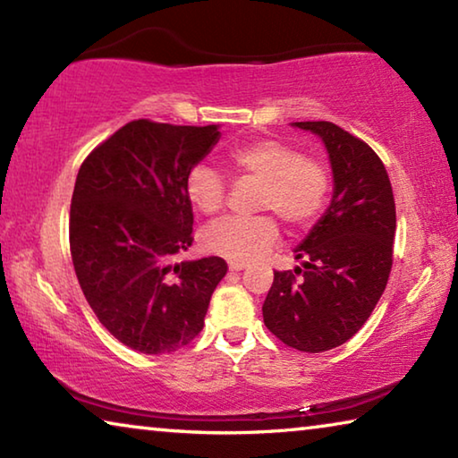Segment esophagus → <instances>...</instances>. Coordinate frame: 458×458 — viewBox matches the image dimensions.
<instances>
[{
    "label": "esophagus",
    "mask_w": 458,
    "mask_h": 458,
    "mask_svg": "<svg viewBox=\"0 0 458 458\" xmlns=\"http://www.w3.org/2000/svg\"><path fill=\"white\" fill-rule=\"evenodd\" d=\"M228 268L230 270H244L246 268V262H242V260H228Z\"/></svg>",
    "instance_id": "obj_1"
}]
</instances>
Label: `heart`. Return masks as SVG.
<instances>
[{"label":"heart","mask_w":458,"mask_h":458,"mask_svg":"<svg viewBox=\"0 0 458 458\" xmlns=\"http://www.w3.org/2000/svg\"><path fill=\"white\" fill-rule=\"evenodd\" d=\"M228 159L240 174L260 182L257 210L275 212L289 228L311 226L325 208L329 193L327 169L284 141L259 139L236 147ZM185 193L199 212L216 214L226 199V182L218 169L196 165L185 177ZM276 236L278 226L273 216L259 214L216 222L204 230L201 242L206 250L226 259L254 260L268 252Z\"/></svg>","instance_id":"1"}]
</instances>
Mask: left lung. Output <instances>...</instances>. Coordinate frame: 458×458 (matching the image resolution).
I'll use <instances>...</instances> for the list:
<instances>
[{
    "label": "left lung",
    "mask_w": 458,
    "mask_h": 458,
    "mask_svg": "<svg viewBox=\"0 0 458 458\" xmlns=\"http://www.w3.org/2000/svg\"><path fill=\"white\" fill-rule=\"evenodd\" d=\"M323 141L333 174L327 210L294 248L301 267L275 273L265 325L299 352L345 344L374 311L392 268L396 206L390 177L368 143L327 121L293 123Z\"/></svg>",
    "instance_id": "1"
}]
</instances>
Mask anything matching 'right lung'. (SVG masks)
<instances>
[{
  "label": "right lung",
  "mask_w": 458,
  "mask_h": 458,
  "mask_svg": "<svg viewBox=\"0 0 458 458\" xmlns=\"http://www.w3.org/2000/svg\"><path fill=\"white\" fill-rule=\"evenodd\" d=\"M220 135V125L131 121L100 143L76 175V276L98 321L131 350L157 355L188 345L226 275L220 257L175 262L193 240L185 177Z\"/></svg>",
  "instance_id": "1"
}]
</instances>
